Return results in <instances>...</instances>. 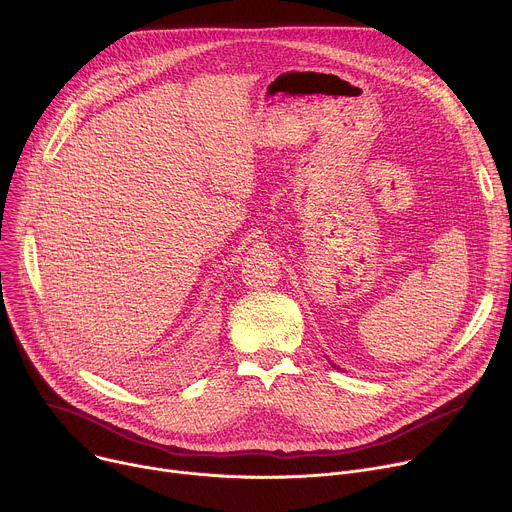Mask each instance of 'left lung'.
I'll list each match as a JSON object with an SVG mask.
<instances>
[{"mask_svg":"<svg viewBox=\"0 0 512 512\" xmlns=\"http://www.w3.org/2000/svg\"><path fill=\"white\" fill-rule=\"evenodd\" d=\"M330 364H332V367H336V364H334V362H330ZM336 369H338V367H336Z\"/></svg>","mask_w":512,"mask_h":512,"instance_id":"8db88e82","label":"left lung"}]
</instances>
